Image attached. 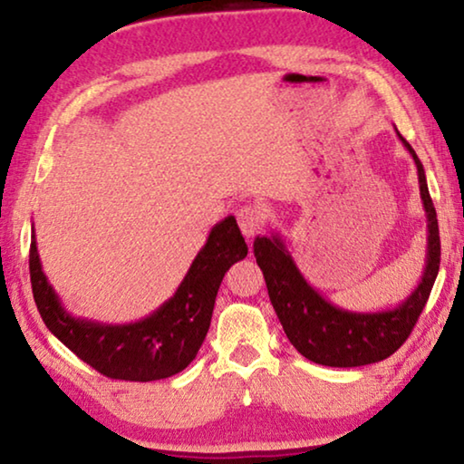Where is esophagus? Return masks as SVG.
<instances>
[{"label":"esophagus","instance_id":"esophagus-1","mask_svg":"<svg viewBox=\"0 0 464 464\" xmlns=\"http://www.w3.org/2000/svg\"><path fill=\"white\" fill-rule=\"evenodd\" d=\"M237 219H238V226H240V230H243L245 237L251 238L253 234H257L259 230H262L264 213H262V208L256 205H245L243 208H238Z\"/></svg>","mask_w":464,"mask_h":464}]
</instances>
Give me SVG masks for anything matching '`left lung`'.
<instances>
[{
  "label": "left lung",
  "instance_id": "left-lung-1",
  "mask_svg": "<svg viewBox=\"0 0 464 464\" xmlns=\"http://www.w3.org/2000/svg\"><path fill=\"white\" fill-rule=\"evenodd\" d=\"M395 132L403 148L414 158L424 218H427L424 270L414 291L403 302L376 313H359V310L335 306L306 281L281 234L272 232L270 237H257L253 240V253L264 272L272 308L291 344L313 363L359 367L391 357L414 329L440 272V226L429 194L427 175L411 145L397 129Z\"/></svg>",
  "mask_w": 464,
  "mask_h": 464
}]
</instances>
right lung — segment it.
Masks as SVG:
<instances>
[{
  "label": "right lung",
  "instance_id": "add662e5",
  "mask_svg": "<svg viewBox=\"0 0 464 464\" xmlns=\"http://www.w3.org/2000/svg\"><path fill=\"white\" fill-rule=\"evenodd\" d=\"M246 251L237 219L227 215L211 227L179 287L154 313L132 323H101L65 308L44 275L31 230V287L46 327L84 363L107 378L151 382L175 376L196 359L211 325L219 285Z\"/></svg>",
  "mask_w": 464,
  "mask_h": 464
}]
</instances>
